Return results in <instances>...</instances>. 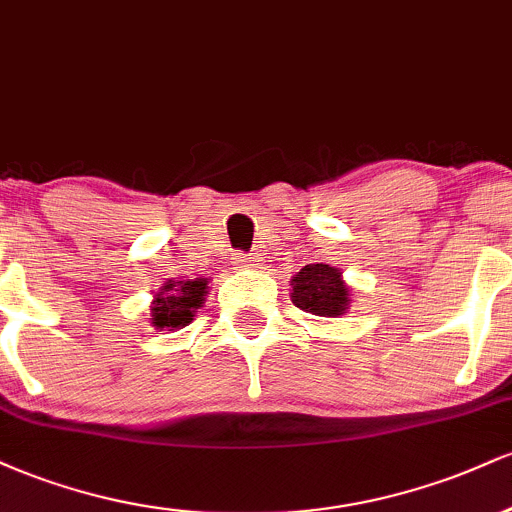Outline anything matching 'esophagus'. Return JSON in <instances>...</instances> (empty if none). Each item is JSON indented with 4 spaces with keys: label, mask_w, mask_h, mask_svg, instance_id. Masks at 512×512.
Listing matches in <instances>:
<instances>
[{
    "label": "esophagus",
    "mask_w": 512,
    "mask_h": 512,
    "mask_svg": "<svg viewBox=\"0 0 512 512\" xmlns=\"http://www.w3.org/2000/svg\"><path fill=\"white\" fill-rule=\"evenodd\" d=\"M257 262H260V255H255V252H250V255H243V252H238V255L233 257V264H236V269H255Z\"/></svg>",
    "instance_id": "obj_1"
}]
</instances>
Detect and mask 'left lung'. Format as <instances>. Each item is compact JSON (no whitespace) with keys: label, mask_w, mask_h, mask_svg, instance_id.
I'll return each instance as SVG.
<instances>
[{"label":"left lung","mask_w":512,"mask_h":512,"mask_svg":"<svg viewBox=\"0 0 512 512\" xmlns=\"http://www.w3.org/2000/svg\"><path fill=\"white\" fill-rule=\"evenodd\" d=\"M291 301L303 313L317 317H339L349 313L351 289L342 269L330 264H305L291 276Z\"/></svg>","instance_id":"8db88e82"}]
</instances>
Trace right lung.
<instances>
[{"label": "right lung", "instance_id": "right-lung-1", "mask_svg": "<svg viewBox=\"0 0 512 512\" xmlns=\"http://www.w3.org/2000/svg\"><path fill=\"white\" fill-rule=\"evenodd\" d=\"M209 293V279H168L154 293V301H151V327H156L158 332H178L182 327L190 325L195 320L197 310L202 308L204 296Z\"/></svg>", "mask_w": 512, "mask_h": 512}]
</instances>
